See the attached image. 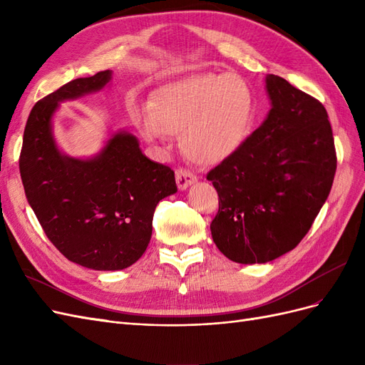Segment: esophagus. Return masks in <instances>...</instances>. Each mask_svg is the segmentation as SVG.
I'll use <instances>...</instances> for the list:
<instances>
[{
	"label": "esophagus",
	"mask_w": 365,
	"mask_h": 365,
	"mask_svg": "<svg viewBox=\"0 0 365 365\" xmlns=\"http://www.w3.org/2000/svg\"><path fill=\"white\" fill-rule=\"evenodd\" d=\"M175 176H176V184H178L180 190H185L187 187H190L192 184L196 182V176L185 169H176Z\"/></svg>",
	"instance_id": "obj_1"
}]
</instances>
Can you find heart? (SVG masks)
<instances>
[{
  "label": "heart",
  "instance_id": "b5f03b06",
  "mask_svg": "<svg viewBox=\"0 0 365 365\" xmlns=\"http://www.w3.org/2000/svg\"><path fill=\"white\" fill-rule=\"evenodd\" d=\"M130 115L149 141L180 132L189 160L213 165L244 146L254 120V96L236 74L197 73L160 86L150 106H135Z\"/></svg>",
  "mask_w": 365,
  "mask_h": 365
}]
</instances>
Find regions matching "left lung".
I'll use <instances>...</instances> for the list:
<instances>
[{"mask_svg": "<svg viewBox=\"0 0 365 365\" xmlns=\"http://www.w3.org/2000/svg\"><path fill=\"white\" fill-rule=\"evenodd\" d=\"M271 109L233 157L207 175L219 195L212 236L237 263H267L294 250L332 189L336 152L326 108L268 74Z\"/></svg>", "mask_w": 365, "mask_h": 365, "instance_id": "left-lung-1", "label": "left lung"}]
</instances>
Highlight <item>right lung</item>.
<instances>
[{
    "label": "right lung",
    "mask_w": 365,
    "mask_h": 365,
    "mask_svg": "<svg viewBox=\"0 0 365 365\" xmlns=\"http://www.w3.org/2000/svg\"><path fill=\"white\" fill-rule=\"evenodd\" d=\"M111 77L109 70L81 77L39 101L19 155L27 201L43 233L68 260L96 271L135 263L149 245L157 204L178 190L169 165L143 155L126 130L113 134L93 158L58 149L51 118L59 103L101 91Z\"/></svg>",
    "instance_id": "obj_1"
}]
</instances>
